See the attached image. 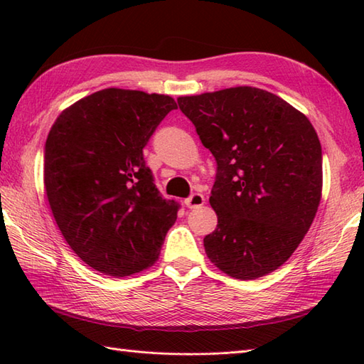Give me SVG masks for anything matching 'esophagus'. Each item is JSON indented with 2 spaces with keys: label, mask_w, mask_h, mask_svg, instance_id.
Masks as SVG:
<instances>
[{
  "label": "esophagus",
  "mask_w": 364,
  "mask_h": 364,
  "mask_svg": "<svg viewBox=\"0 0 364 364\" xmlns=\"http://www.w3.org/2000/svg\"><path fill=\"white\" fill-rule=\"evenodd\" d=\"M184 205H186L189 210H196L205 205V197L202 194H192L189 198L184 200Z\"/></svg>",
  "instance_id": "esophagus-1"
}]
</instances>
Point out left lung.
Here are the masks:
<instances>
[{
  "label": "left lung",
  "mask_w": 364,
  "mask_h": 364,
  "mask_svg": "<svg viewBox=\"0 0 364 364\" xmlns=\"http://www.w3.org/2000/svg\"><path fill=\"white\" fill-rule=\"evenodd\" d=\"M178 106L218 162L210 197L218 227L203 239L208 258L237 280L274 272L321 203L322 149L311 122L250 86L180 97Z\"/></svg>",
  "instance_id": "1"
}]
</instances>
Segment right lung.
Returning <instances> with one entry per match:
<instances>
[{"label": "right lung", "instance_id": "obj_1", "mask_svg": "<svg viewBox=\"0 0 364 364\" xmlns=\"http://www.w3.org/2000/svg\"><path fill=\"white\" fill-rule=\"evenodd\" d=\"M172 97L109 87L59 114L46 137L43 184L67 244L92 269L128 277L158 259L178 203L162 198L144 146Z\"/></svg>", "mask_w": 364, "mask_h": 364}]
</instances>
